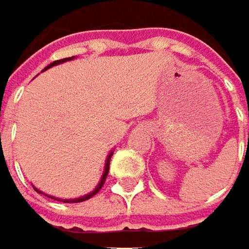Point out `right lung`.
I'll list each match as a JSON object with an SVG mask.
<instances>
[{"mask_svg":"<svg viewBox=\"0 0 249 249\" xmlns=\"http://www.w3.org/2000/svg\"><path fill=\"white\" fill-rule=\"evenodd\" d=\"M75 57H69V58H62V60H57V61H54V62H52L50 65H47L43 71H46V69H49V68H52L54 67V65H58V64H62V62H65V61H71V60H73ZM42 71V72H43ZM111 155H113V151H111L109 155H107V158H106V163H105V170H103V176L101 177V181H99V184L96 185L95 189L92 191V192H89V194H87V195H84L82 196V197H76V199H58V197H53V196H49L46 195V194H43L42 191H39V189H36L35 187H34V189L38 192V194H43L45 196H47V197H52V199H55V200H60V202H64V203H79V202H84V200H89V197H92L94 195H96L98 192H99V189L102 188L103 187V184H105V180H106V177H107V173H109V165H110V158H111Z\"/></svg>","mask_w":249,"mask_h":249,"instance_id":"obj_1","label":"right lung"}]
</instances>
